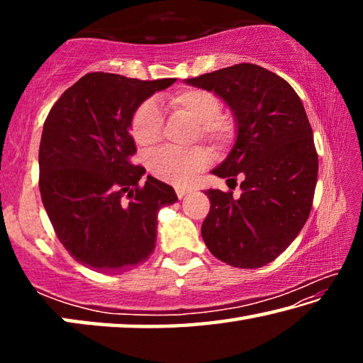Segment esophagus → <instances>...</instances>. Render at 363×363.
Returning a JSON list of instances; mask_svg holds the SVG:
<instances>
[{
    "instance_id": "34e87169",
    "label": "esophagus",
    "mask_w": 363,
    "mask_h": 363,
    "mask_svg": "<svg viewBox=\"0 0 363 363\" xmlns=\"http://www.w3.org/2000/svg\"><path fill=\"white\" fill-rule=\"evenodd\" d=\"M189 192H190V190L187 187H177L176 189V194H177V196H179V199H182V196L189 194Z\"/></svg>"
}]
</instances>
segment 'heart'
<instances>
[{
	"mask_svg": "<svg viewBox=\"0 0 363 363\" xmlns=\"http://www.w3.org/2000/svg\"><path fill=\"white\" fill-rule=\"evenodd\" d=\"M169 108L174 113L186 115L199 123L196 138H203L214 147L229 145L235 136V121L230 115L220 113V102L216 94L206 89H184L168 99ZM163 116L157 102L144 101L136 108L131 118V134L140 147H152L162 138ZM208 162V153L203 147L189 150H177L162 147L152 152L147 158L150 173L164 182L184 186Z\"/></svg>",
	"mask_w": 363,
	"mask_h": 363,
	"instance_id": "1",
	"label": "heart"
}]
</instances>
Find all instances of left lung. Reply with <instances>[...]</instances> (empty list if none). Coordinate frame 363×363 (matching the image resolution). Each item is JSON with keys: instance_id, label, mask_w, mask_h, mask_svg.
Here are the masks:
<instances>
[{"instance_id": "obj_1", "label": "left lung", "mask_w": 363, "mask_h": 363, "mask_svg": "<svg viewBox=\"0 0 363 363\" xmlns=\"http://www.w3.org/2000/svg\"><path fill=\"white\" fill-rule=\"evenodd\" d=\"M214 91L230 107L237 139L218 168L242 194L206 190L210 213L201 237L213 256L233 267L272 262L298 237L314 200L318 157L299 96L284 78L255 64H237L186 79Z\"/></svg>"}]
</instances>
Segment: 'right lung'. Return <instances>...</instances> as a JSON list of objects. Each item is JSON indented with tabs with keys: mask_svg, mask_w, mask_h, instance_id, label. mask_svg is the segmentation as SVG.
Segmentation results:
<instances>
[{
	"mask_svg": "<svg viewBox=\"0 0 363 363\" xmlns=\"http://www.w3.org/2000/svg\"><path fill=\"white\" fill-rule=\"evenodd\" d=\"M176 78L144 82L86 73L54 104L40 143V194L72 257L101 274L126 272L155 250L157 214L174 189L140 177L130 134L136 108Z\"/></svg>",
	"mask_w": 363,
	"mask_h": 363,
	"instance_id": "obj_1",
	"label": "right lung"
}]
</instances>
